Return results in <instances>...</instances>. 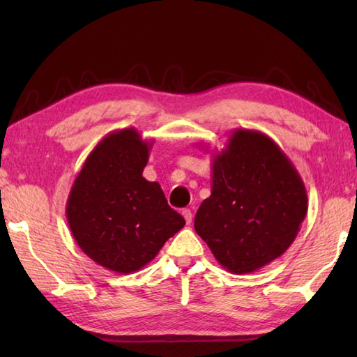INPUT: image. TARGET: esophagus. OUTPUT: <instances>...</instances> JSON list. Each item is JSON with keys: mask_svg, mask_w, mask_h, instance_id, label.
<instances>
[{"mask_svg": "<svg viewBox=\"0 0 357 357\" xmlns=\"http://www.w3.org/2000/svg\"><path fill=\"white\" fill-rule=\"evenodd\" d=\"M181 214H183L187 225H190V223H192V211L190 209H183V213H181Z\"/></svg>", "mask_w": 357, "mask_h": 357, "instance_id": "34e87169", "label": "esophagus"}]
</instances>
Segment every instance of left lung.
<instances>
[{
    "label": "left lung",
    "instance_id": "left-lung-1",
    "mask_svg": "<svg viewBox=\"0 0 357 357\" xmlns=\"http://www.w3.org/2000/svg\"><path fill=\"white\" fill-rule=\"evenodd\" d=\"M211 195L195 231L233 274L258 271L287 252L307 215V190L291 160L263 132L234 129L214 154Z\"/></svg>",
    "mask_w": 357,
    "mask_h": 357
}]
</instances>
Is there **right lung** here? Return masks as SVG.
I'll return each mask as SVG.
<instances>
[{"mask_svg":"<svg viewBox=\"0 0 357 357\" xmlns=\"http://www.w3.org/2000/svg\"><path fill=\"white\" fill-rule=\"evenodd\" d=\"M153 143L134 128L110 132L86 157L66 204L78 247L113 273L142 269L185 225L159 183L143 178Z\"/></svg>","mask_w":357,"mask_h":357,"instance_id":"add662e5","label":"right lung"}]
</instances>
